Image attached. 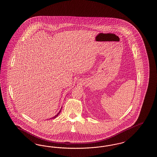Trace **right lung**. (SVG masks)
Segmentation results:
<instances>
[{
  "instance_id": "1",
  "label": "right lung",
  "mask_w": 157,
  "mask_h": 157,
  "mask_svg": "<svg viewBox=\"0 0 157 157\" xmlns=\"http://www.w3.org/2000/svg\"><path fill=\"white\" fill-rule=\"evenodd\" d=\"M60 111H61V109H60V111H59V113H58V114H57V115H55V117H53L52 118H56V117H57V116H58V115H59V113H60Z\"/></svg>"
}]
</instances>
